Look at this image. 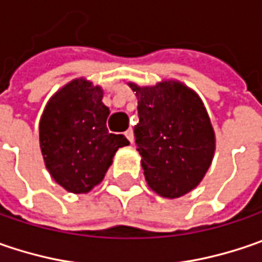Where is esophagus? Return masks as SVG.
<instances>
[{
    "instance_id": "1",
    "label": "esophagus",
    "mask_w": 262,
    "mask_h": 262,
    "mask_svg": "<svg viewBox=\"0 0 262 262\" xmlns=\"http://www.w3.org/2000/svg\"><path fill=\"white\" fill-rule=\"evenodd\" d=\"M124 135H126V138L129 139V142L133 143V141H135V135H133V130H132V129H129V130H126V133H124Z\"/></svg>"
}]
</instances>
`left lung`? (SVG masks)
Returning a JSON list of instances; mask_svg holds the SVG:
<instances>
[{"mask_svg": "<svg viewBox=\"0 0 262 262\" xmlns=\"http://www.w3.org/2000/svg\"><path fill=\"white\" fill-rule=\"evenodd\" d=\"M127 85L138 99L135 126L145 180L163 198L176 199L198 186L215 152V133L199 95L180 80Z\"/></svg>", "mask_w": 262, "mask_h": 262, "instance_id": "1", "label": "left lung"}]
</instances>
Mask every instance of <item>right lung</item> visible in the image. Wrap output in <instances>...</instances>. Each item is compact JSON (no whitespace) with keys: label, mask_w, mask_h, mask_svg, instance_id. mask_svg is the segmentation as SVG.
<instances>
[{"label":"right lung","mask_w":262,"mask_h":262,"mask_svg":"<svg viewBox=\"0 0 262 262\" xmlns=\"http://www.w3.org/2000/svg\"><path fill=\"white\" fill-rule=\"evenodd\" d=\"M104 91L86 77L60 88L47 102L39 120V146L51 177L67 192L88 193L102 182L123 135L107 129L110 110Z\"/></svg>","instance_id":"right-lung-1"}]
</instances>
